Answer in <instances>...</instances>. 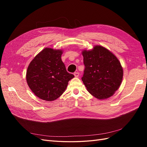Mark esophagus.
<instances>
[{"mask_svg":"<svg viewBox=\"0 0 147 147\" xmlns=\"http://www.w3.org/2000/svg\"><path fill=\"white\" fill-rule=\"evenodd\" d=\"M74 74V76H75V77H78L79 75H80V74H79V72H75Z\"/></svg>","mask_w":147,"mask_h":147,"instance_id":"obj_1","label":"esophagus"}]
</instances>
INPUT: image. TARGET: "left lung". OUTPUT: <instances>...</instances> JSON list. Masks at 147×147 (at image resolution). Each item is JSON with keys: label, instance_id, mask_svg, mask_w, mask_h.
Masks as SVG:
<instances>
[{"label": "left lung", "instance_id": "8db88e82", "mask_svg": "<svg viewBox=\"0 0 147 147\" xmlns=\"http://www.w3.org/2000/svg\"><path fill=\"white\" fill-rule=\"evenodd\" d=\"M84 70L82 78L87 90L99 99L112 96L119 88L123 76L119 61L101 46L82 52Z\"/></svg>", "mask_w": 147, "mask_h": 147}]
</instances>
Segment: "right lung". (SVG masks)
Masks as SVG:
<instances>
[{
  "label": "right lung",
  "mask_w": 147,
  "mask_h": 147,
  "mask_svg": "<svg viewBox=\"0 0 147 147\" xmlns=\"http://www.w3.org/2000/svg\"><path fill=\"white\" fill-rule=\"evenodd\" d=\"M61 50L46 48L30 62L26 73L28 86L35 96L47 101L60 97L74 75L67 72Z\"/></svg>",
  "instance_id": "obj_1"
}]
</instances>
